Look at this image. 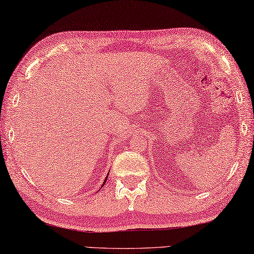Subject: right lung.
<instances>
[{
    "label": "right lung",
    "instance_id": "right-lung-1",
    "mask_svg": "<svg viewBox=\"0 0 254 254\" xmlns=\"http://www.w3.org/2000/svg\"><path fill=\"white\" fill-rule=\"evenodd\" d=\"M108 174H109V173H108ZM107 178H108V177H107ZM107 178L105 179V181H103V185H105V184H106V181H107ZM103 185H102V186H103Z\"/></svg>",
    "mask_w": 254,
    "mask_h": 254
}]
</instances>
